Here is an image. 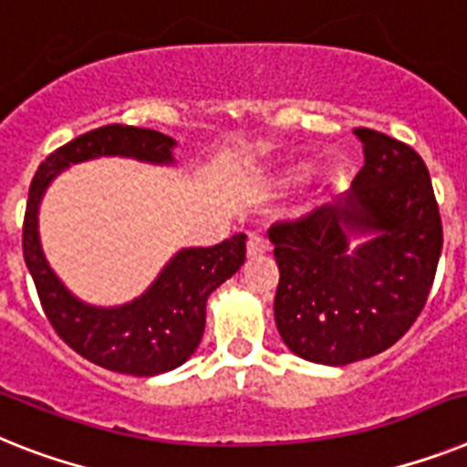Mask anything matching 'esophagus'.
<instances>
[{
    "instance_id": "esophagus-1",
    "label": "esophagus",
    "mask_w": 467,
    "mask_h": 467,
    "mask_svg": "<svg viewBox=\"0 0 467 467\" xmlns=\"http://www.w3.org/2000/svg\"><path fill=\"white\" fill-rule=\"evenodd\" d=\"M267 250H269V243L265 241L262 236H250L248 238V250H245V253H248V257L265 255Z\"/></svg>"
}]
</instances>
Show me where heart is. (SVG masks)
<instances>
[{
	"label": "heart",
	"mask_w": 467,
	"mask_h": 467,
	"mask_svg": "<svg viewBox=\"0 0 467 467\" xmlns=\"http://www.w3.org/2000/svg\"><path fill=\"white\" fill-rule=\"evenodd\" d=\"M312 173V161L306 160H294L286 161V164H281L275 173V186L279 188H291L298 186L303 181H307V176Z\"/></svg>",
	"instance_id": "1"
}]
</instances>
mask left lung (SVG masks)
<instances>
[{
    "label": "left lung",
    "mask_w": 467,
    "mask_h": 467,
    "mask_svg": "<svg viewBox=\"0 0 467 467\" xmlns=\"http://www.w3.org/2000/svg\"><path fill=\"white\" fill-rule=\"evenodd\" d=\"M353 133L365 167L344 198L269 229L276 329L291 353L334 368L377 356L410 329L444 241L422 157L379 130Z\"/></svg>",
    "instance_id": "left-lung-1"
}]
</instances>
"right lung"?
Wrapping results in <instances>:
<instances>
[{
  "label": "right lung",
  "mask_w": 467,
  "mask_h": 467,
  "mask_svg": "<svg viewBox=\"0 0 467 467\" xmlns=\"http://www.w3.org/2000/svg\"><path fill=\"white\" fill-rule=\"evenodd\" d=\"M176 140L160 130L111 123L73 138L42 161L30 183L23 257L49 325L76 353L111 372L152 377L179 368L195 353L205 331L207 298L245 262V234L212 248H183L161 267L145 294L130 303L98 307L83 303L52 272L42 253L37 212L54 176L78 161L129 157L148 164H173Z\"/></svg>",
  "instance_id": "right-lung-1"
}]
</instances>
